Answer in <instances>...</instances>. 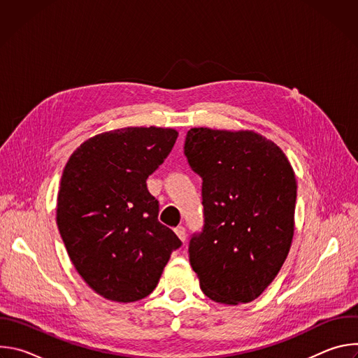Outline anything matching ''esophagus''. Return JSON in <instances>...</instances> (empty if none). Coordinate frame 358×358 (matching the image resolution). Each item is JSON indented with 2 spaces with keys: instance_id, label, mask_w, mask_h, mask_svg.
Here are the masks:
<instances>
[{
  "instance_id": "esophagus-1",
  "label": "esophagus",
  "mask_w": 358,
  "mask_h": 358,
  "mask_svg": "<svg viewBox=\"0 0 358 358\" xmlns=\"http://www.w3.org/2000/svg\"><path fill=\"white\" fill-rule=\"evenodd\" d=\"M174 231H176L177 236H178V238H180L182 242L187 239V232H185V228H184L182 225H178V227H177Z\"/></svg>"
}]
</instances>
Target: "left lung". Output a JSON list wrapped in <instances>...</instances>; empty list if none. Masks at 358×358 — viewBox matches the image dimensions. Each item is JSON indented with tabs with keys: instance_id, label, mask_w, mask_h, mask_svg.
<instances>
[{
	"instance_id": "8db88e82",
	"label": "left lung",
	"mask_w": 358,
	"mask_h": 358,
	"mask_svg": "<svg viewBox=\"0 0 358 358\" xmlns=\"http://www.w3.org/2000/svg\"><path fill=\"white\" fill-rule=\"evenodd\" d=\"M184 155L202 180L203 227L189 239V262L203 294L218 303L257 299L290 249L296 178L285 152L253 131L195 127Z\"/></svg>"
}]
</instances>
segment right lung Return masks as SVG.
<instances>
[{
  "mask_svg": "<svg viewBox=\"0 0 358 358\" xmlns=\"http://www.w3.org/2000/svg\"><path fill=\"white\" fill-rule=\"evenodd\" d=\"M177 136L152 126L101 133L65 166L57 224L78 273L105 299L130 303L148 296L182 245L159 221V201L145 184Z\"/></svg>",
  "mask_w": 358,
  "mask_h": 358,
  "instance_id": "right-lung-1",
  "label": "right lung"
}]
</instances>
